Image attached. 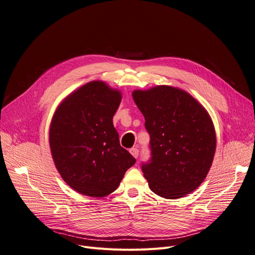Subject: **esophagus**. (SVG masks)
I'll return each instance as SVG.
<instances>
[{"instance_id":"esophagus-1","label":"esophagus","mask_w":255,"mask_h":255,"mask_svg":"<svg viewBox=\"0 0 255 255\" xmlns=\"http://www.w3.org/2000/svg\"><path fill=\"white\" fill-rule=\"evenodd\" d=\"M130 154L136 159V158L138 157V149H137V148H132V149H130Z\"/></svg>"}]
</instances>
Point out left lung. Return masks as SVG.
Wrapping results in <instances>:
<instances>
[{
    "label": "left lung",
    "mask_w": 255,
    "mask_h": 255,
    "mask_svg": "<svg viewBox=\"0 0 255 255\" xmlns=\"http://www.w3.org/2000/svg\"><path fill=\"white\" fill-rule=\"evenodd\" d=\"M132 97L145 120L151 160L143 176L157 195L177 199L204 182L216 151V133L205 107L171 86L135 90Z\"/></svg>",
    "instance_id": "8db88e82"
}]
</instances>
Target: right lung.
<instances>
[{"label": "right lung", "instance_id": "right-lung-1", "mask_svg": "<svg viewBox=\"0 0 255 255\" xmlns=\"http://www.w3.org/2000/svg\"><path fill=\"white\" fill-rule=\"evenodd\" d=\"M122 93L93 80L70 93L57 107L49 127L53 162L76 192L104 197L113 193L136 160L120 144L113 118Z\"/></svg>", "mask_w": 255, "mask_h": 255}]
</instances>
